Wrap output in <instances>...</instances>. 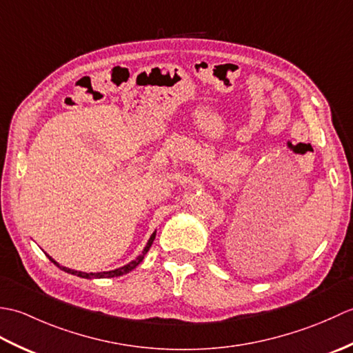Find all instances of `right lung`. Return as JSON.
<instances>
[{
  "label": "right lung",
  "instance_id": "obj_1",
  "mask_svg": "<svg viewBox=\"0 0 353 353\" xmlns=\"http://www.w3.org/2000/svg\"><path fill=\"white\" fill-rule=\"evenodd\" d=\"M154 236H156V232H153L152 236H150L147 245L144 247V250H142V253L139 254V256H138L137 259L132 261V262H129V264H125L124 267H119V268H115V270H110V272H100V273H85V272H77V270H71V268H66V267H63V265H61V264H57V262H56L54 259H52L51 256H48V254H47V256H48V259L52 262V264L57 265V267L61 268V270H63V272L70 273V274H74V276H79V277H85V279H101V277H117V276H123V274H125V273L132 272V270H133L134 267L141 264L142 259H144V256H145V253L150 250V247H152V244H153V241H154Z\"/></svg>",
  "mask_w": 353,
  "mask_h": 353
}]
</instances>
